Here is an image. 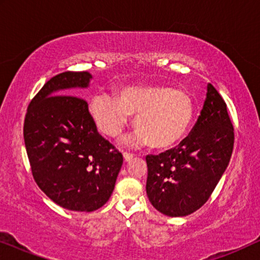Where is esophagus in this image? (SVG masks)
I'll list each match as a JSON object with an SVG mask.
<instances>
[{"label": "esophagus", "mask_w": 260, "mask_h": 260, "mask_svg": "<svg viewBox=\"0 0 260 260\" xmlns=\"http://www.w3.org/2000/svg\"><path fill=\"white\" fill-rule=\"evenodd\" d=\"M123 157H124V161L125 162H129L130 159H133L134 155L130 154V152H123Z\"/></svg>", "instance_id": "obj_1"}]
</instances>
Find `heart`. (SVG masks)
Listing matches in <instances>:
<instances>
[{
    "label": "heart",
    "instance_id": "obj_1",
    "mask_svg": "<svg viewBox=\"0 0 260 260\" xmlns=\"http://www.w3.org/2000/svg\"><path fill=\"white\" fill-rule=\"evenodd\" d=\"M135 117L136 131L131 144L148 143L166 149L182 140L194 116V101L187 91L167 85L125 86L118 97L101 95L92 103V115L99 130L117 137Z\"/></svg>",
    "mask_w": 260,
    "mask_h": 260
}]
</instances>
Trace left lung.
Instances as JSON below:
<instances>
[{
    "label": "left lung",
    "mask_w": 260,
    "mask_h": 260,
    "mask_svg": "<svg viewBox=\"0 0 260 260\" xmlns=\"http://www.w3.org/2000/svg\"><path fill=\"white\" fill-rule=\"evenodd\" d=\"M234 144L227 105L212 84L201 115L179 147L148 155L147 195L168 216H184L202 207L225 172Z\"/></svg>",
    "instance_id": "8db88e82"
}]
</instances>
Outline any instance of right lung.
Segmentation results:
<instances>
[{"label": "right lung", "instance_id": "add662e5", "mask_svg": "<svg viewBox=\"0 0 260 260\" xmlns=\"http://www.w3.org/2000/svg\"><path fill=\"white\" fill-rule=\"evenodd\" d=\"M88 72H63L31 99L23 138L39 188L60 207L93 212L111 197L123 155L98 133L87 102L71 88L87 87Z\"/></svg>", "mask_w": 260, "mask_h": 260}]
</instances>
